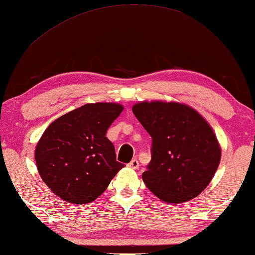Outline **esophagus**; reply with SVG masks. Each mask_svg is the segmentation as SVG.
<instances>
[{
  "mask_svg": "<svg viewBox=\"0 0 255 255\" xmlns=\"http://www.w3.org/2000/svg\"><path fill=\"white\" fill-rule=\"evenodd\" d=\"M128 165L130 168H132V169H138L139 168V162H138V160H135V158H133V160H132Z\"/></svg>",
  "mask_w": 255,
  "mask_h": 255,
  "instance_id": "1",
  "label": "esophagus"
}]
</instances>
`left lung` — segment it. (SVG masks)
<instances>
[{"label":"left lung","mask_w":255,"mask_h":255,"mask_svg":"<svg viewBox=\"0 0 255 255\" xmlns=\"http://www.w3.org/2000/svg\"><path fill=\"white\" fill-rule=\"evenodd\" d=\"M132 112L153 139L142 180L160 200L190 201L208 186L219 168L221 146L208 122L179 102L142 101Z\"/></svg>","instance_id":"obj_1"}]
</instances>
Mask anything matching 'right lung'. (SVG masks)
Wrapping results in <instances>:
<instances>
[{
  "mask_svg": "<svg viewBox=\"0 0 255 255\" xmlns=\"http://www.w3.org/2000/svg\"><path fill=\"white\" fill-rule=\"evenodd\" d=\"M120 103H86L55 120L35 147L39 175L70 204H88L107 190L124 164L106 133L123 112Z\"/></svg>",
  "mask_w": 255,
  "mask_h": 255,
  "instance_id": "obj_1",
  "label": "right lung"
}]
</instances>
